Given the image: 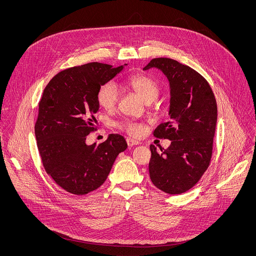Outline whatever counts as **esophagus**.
Here are the masks:
<instances>
[{
  "label": "esophagus",
  "instance_id": "esophagus-1",
  "mask_svg": "<svg viewBox=\"0 0 256 256\" xmlns=\"http://www.w3.org/2000/svg\"><path fill=\"white\" fill-rule=\"evenodd\" d=\"M126 142H128V144L130 146V147H132V146H136V144H140V142H138V140H134V138H126Z\"/></svg>",
  "mask_w": 256,
  "mask_h": 256
}]
</instances>
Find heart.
Returning <instances> with one entry per match:
<instances>
[{
    "instance_id": "1",
    "label": "heart",
    "mask_w": 256,
    "mask_h": 256,
    "mask_svg": "<svg viewBox=\"0 0 256 256\" xmlns=\"http://www.w3.org/2000/svg\"><path fill=\"white\" fill-rule=\"evenodd\" d=\"M126 83L142 100L148 103L154 101L160 92L156 81L146 75L132 76L126 79ZM96 98L99 106L107 112H112L118 106L120 100V89L114 82L108 81L99 87ZM118 126L134 136H138L142 132V126L134 120H122L118 124Z\"/></svg>"
}]
</instances>
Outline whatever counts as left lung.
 Instances as JSON below:
<instances>
[{"mask_svg": "<svg viewBox=\"0 0 256 256\" xmlns=\"http://www.w3.org/2000/svg\"><path fill=\"white\" fill-rule=\"evenodd\" d=\"M160 68L170 83L169 122L153 134L171 144L161 154L150 144V178L169 194L194 188L208 169L216 124V102L208 81L190 66L168 58H153L144 70Z\"/></svg>", "mask_w": 256, "mask_h": 256, "instance_id": "left-lung-1", "label": "left lung"}]
</instances>
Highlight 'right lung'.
<instances>
[{
    "instance_id": "right-lung-1",
    "label": "right lung",
    "mask_w": 256,
    "mask_h": 256,
    "mask_svg": "<svg viewBox=\"0 0 256 256\" xmlns=\"http://www.w3.org/2000/svg\"><path fill=\"white\" fill-rule=\"evenodd\" d=\"M124 68L88 62L66 68L50 81L38 103L34 130L46 172L66 192L83 196L100 188L128 144L118 134L86 144L97 130V91Z\"/></svg>"
}]
</instances>
